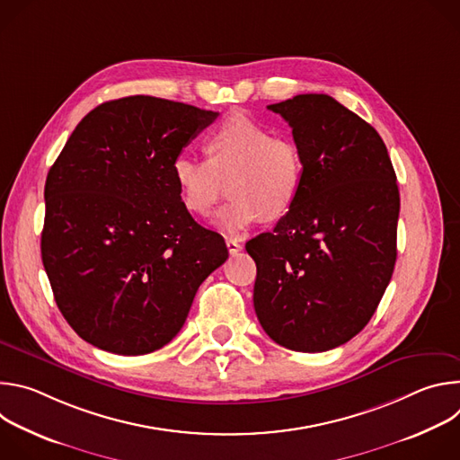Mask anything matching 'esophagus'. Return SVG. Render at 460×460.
I'll return each mask as SVG.
<instances>
[{"label": "esophagus", "mask_w": 460, "mask_h": 460, "mask_svg": "<svg viewBox=\"0 0 460 460\" xmlns=\"http://www.w3.org/2000/svg\"><path fill=\"white\" fill-rule=\"evenodd\" d=\"M226 245H227V249H229L231 254H236V252L242 251V243H240L236 238H227V240H226Z\"/></svg>", "instance_id": "1"}]
</instances>
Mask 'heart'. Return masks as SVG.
<instances>
[{
	"label": "heart",
	"instance_id": "b5f03b06",
	"mask_svg": "<svg viewBox=\"0 0 460 460\" xmlns=\"http://www.w3.org/2000/svg\"><path fill=\"white\" fill-rule=\"evenodd\" d=\"M208 160L180 155L171 165L183 208L208 217L224 194L231 199L217 224L236 234L260 218L279 220L296 204L304 189L305 160L291 137L273 135L245 116L224 121L206 144Z\"/></svg>",
	"mask_w": 460,
	"mask_h": 460
}]
</instances>
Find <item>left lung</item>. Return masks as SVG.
<instances>
[{"label":"left lung","instance_id":"left-lung-1","mask_svg":"<svg viewBox=\"0 0 460 460\" xmlns=\"http://www.w3.org/2000/svg\"><path fill=\"white\" fill-rule=\"evenodd\" d=\"M293 128L304 189L271 233L245 243L254 311L280 346L320 353L364 330L397 260L401 196L376 130L327 94L268 105Z\"/></svg>","mask_w":460,"mask_h":460}]
</instances>
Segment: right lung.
Listing matches in <instances>:
<instances>
[{"label": "right lung", "instance_id": "add662e5", "mask_svg": "<svg viewBox=\"0 0 460 460\" xmlns=\"http://www.w3.org/2000/svg\"><path fill=\"white\" fill-rule=\"evenodd\" d=\"M218 112L155 96L93 109L45 181L41 260L54 300L94 348L169 344L200 284L229 256L183 208L171 165Z\"/></svg>", "mask_w": 460, "mask_h": 460}]
</instances>
